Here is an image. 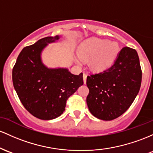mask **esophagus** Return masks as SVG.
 Here are the masks:
<instances>
[{
  "label": "esophagus",
  "instance_id": "obj_1",
  "mask_svg": "<svg viewBox=\"0 0 153 153\" xmlns=\"http://www.w3.org/2000/svg\"><path fill=\"white\" fill-rule=\"evenodd\" d=\"M87 74L86 73H84L83 74V79H84V83L86 84V82H87Z\"/></svg>",
  "mask_w": 153,
  "mask_h": 153
}]
</instances>
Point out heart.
<instances>
[{"mask_svg": "<svg viewBox=\"0 0 153 153\" xmlns=\"http://www.w3.org/2000/svg\"><path fill=\"white\" fill-rule=\"evenodd\" d=\"M116 42L97 38L89 39L80 45L78 50L79 56L76 62L82 63V59L90 60V66L93 69L101 71L109 67L118 53Z\"/></svg>", "mask_w": 153, "mask_h": 153, "instance_id": "1", "label": "heart"}]
</instances>
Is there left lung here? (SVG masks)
I'll use <instances>...</instances> for the list:
<instances>
[{
    "mask_svg": "<svg viewBox=\"0 0 153 153\" xmlns=\"http://www.w3.org/2000/svg\"><path fill=\"white\" fill-rule=\"evenodd\" d=\"M142 70L134 49L124 47L113 66L87 77V104L90 113L103 121H111L127 111L137 97Z\"/></svg>",
    "mask_w": 153,
    "mask_h": 153,
    "instance_id": "1",
    "label": "left lung"
}]
</instances>
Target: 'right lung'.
<instances>
[{
    "label": "right lung",
    "instance_id": "right-lung-1",
    "mask_svg": "<svg viewBox=\"0 0 153 153\" xmlns=\"http://www.w3.org/2000/svg\"><path fill=\"white\" fill-rule=\"evenodd\" d=\"M59 35L46 37L22 49L12 71L13 85L22 105L42 120L58 117L66 101L84 84L83 74L74 75L68 68H51L41 59L42 51Z\"/></svg>",
    "mask_w": 153,
    "mask_h": 153
}]
</instances>
